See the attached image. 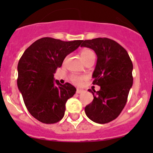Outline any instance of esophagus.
Instances as JSON below:
<instances>
[{
  "mask_svg": "<svg viewBox=\"0 0 153 153\" xmlns=\"http://www.w3.org/2000/svg\"><path fill=\"white\" fill-rule=\"evenodd\" d=\"M83 92H84V90H81V89H77V90H76V93H78V94L83 93Z\"/></svg>",
  "mask_w": 153,
  "mask_h": 153,
  "instance_id": "34e87169",
  "label": "esophagus"
}]
</instances>
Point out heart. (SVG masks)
Listing matches in <instances>:
<instances>
[{"label": "heart", "mask_w": 153, "mask_h": 153, "mask_svg": "<svg viewBox=\"0 0 153 153\" xmlns=\"http://www.w3.org/2000/svg\"><path fill=\"white\" fill-rule=\"evenodd\" d=\"M80 55L84 63L91 57H93V56L95 57L94 53L90 49H83V51H81ZM70 80L72 81L74 84L81 85L83 84V82L86 80V77H85L84 76L82 75H72L70 76Z\"/></svg>", "instance_id": "heart-1"}]
</instances>
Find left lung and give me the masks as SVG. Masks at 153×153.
Segmentation results:
<instances>
[{
  "instance_id": "obj_1",
  "label": "left lung",
  "mask_w": 153,
  "mask_h": 153,
  "mask_svg": "<svg viewBox=\"0 0 153 153\" xmlns=\"http://www.w3.org/2000/svg\"><path fill=\"white\" fill-rule=\"evenodd\" d=\"M81 47L95 51L93 84L100 86L97 92L88 90L94 99L85 107V113L93 122L107 123L119 117L126 104L133 82L132 60L122 46L106 37L83 40Z\"/></svg>"
}]
</instances>
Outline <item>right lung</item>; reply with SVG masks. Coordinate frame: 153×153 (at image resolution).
<instances>
[{"mask_svg": "<svg viewBox=\"0 0 153 153\" xmlns=\"http://www.w3.org/2000/svg\"><path fill=\"white\" fill-rule=\"evenodd\" d=\"M82 42L43 37L31 44L19 60L17 86L29 113L40 122L52 124L63 119L66 102L76 89L54 80L53 74Z\"/></svg>", "mask_w": 153, "mask_h": 153, "instance_id": "right-lung-1", "label": "right lung"}]
</instances>
